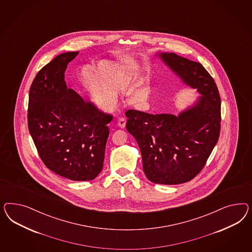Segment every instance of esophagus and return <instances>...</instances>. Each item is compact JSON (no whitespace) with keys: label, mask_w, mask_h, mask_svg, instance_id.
I'll list each match as a JSON object with an SVG mask.
<instances>
[{"label":"esophagus","mask_w":252,"mask_h":252,"mask_svg":"<svg viewBox=\"0 0 252 252\" xmlns=\"http://www.w3.org/2000/svg\"><path fill=\"white\" fill-rule=\"evenodd\" d=\"M126 120L124 117H121V118H119L117 125H118V126H119L120 128H125V126H126Z\"/></svg>","instance_id":"1"}]
</instances>
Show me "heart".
<instances>
[{
	"label": "heart",
	"mask_w": 252,
	"mask_h": 252,
	"mask_svg": "<svg viewBox=\"0 0 252 252\" xmlns=\"http://www.w3.org/2000/svg\"><path fill=\"white\" fill-rule=\"evenodd\" d=\"M79 80L92 106L101 112H110L117 104L116 92L126 94L132 102L148 98L150 90L137 86L133 89L135 78L123 65L101 60L92 66L85 65L79 72Z\"/></svg>",
	"instance_id": "heart-1"
}]
</instances>
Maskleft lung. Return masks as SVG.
Returning <instances> with one entry per match:
<instances>
[{
	"label": "left lung",
	"instance_id": "obj_1",
	"mask_svg": "<svg viewBox=\"0 0 252 252\" xmlns=\"http://www.w3.org/2000/svg\"><path fill=\"white\" fill-rule=\"evenodd\" d=\"M78 52L59 54L35 76L28 123L34 144L47 167L75 181L96 178L103 166L113 116L67 89L64 72Z\"/></svg>",
	"mask_w": 252,
	"mask_h": 252
}]
</instances>
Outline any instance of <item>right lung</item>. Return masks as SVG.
Here are the masks:
<instances>
[{
  "label": "right lung",
  "instance_id": "obj_1",
  "mask_svg": "<svg viewBox=\"0 0 252 252\" xmlns=\"http://www.w3.org/2000/svg\"><path fill=\"white\" fill-rule=\"evenodd\" d=\"M157 56L201 96L178 115L128 110L126 129L137 140L147 178L155 184L178 185L198 175L216 145L221 99L214 78L199 63L174 53Z\"/></svg>",
  "mask_w": 252,
  "mask_h": 252
}]
</instances>
